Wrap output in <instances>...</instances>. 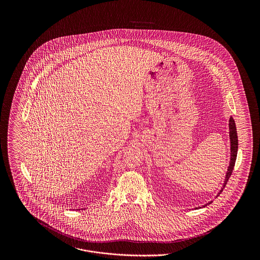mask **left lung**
<instances>
[{
  "label": "left lung",
  "instance_id": "left-lung-1",
  "mask_svg": "<svg viewBox=\"0 0 260 260\" xmlns=\"http://www.w3.org/2000/svg\"><path fill=\"white\" fill-rule=\"evenodd\" d=\"M229 138H230V161H229V166H228V169H227V172H226V175H225V180H224V183L223 186L221 187V189L219 190L217 196H219V194L223 191V188L226 185L229 177L231 176L232 174V171H233V168H234V165H235V161H236V156H237V150H238V138H237V131H236V126H235V122L233 120L232 117H230L229 119ZM212 201L206 203L205 205H203L202 207H205L207 206L208 204H210ZM201 208V207H199Z\"/></svg>",
  "mask_w": 260,
  "mask_h": 260
}]
</instances>
